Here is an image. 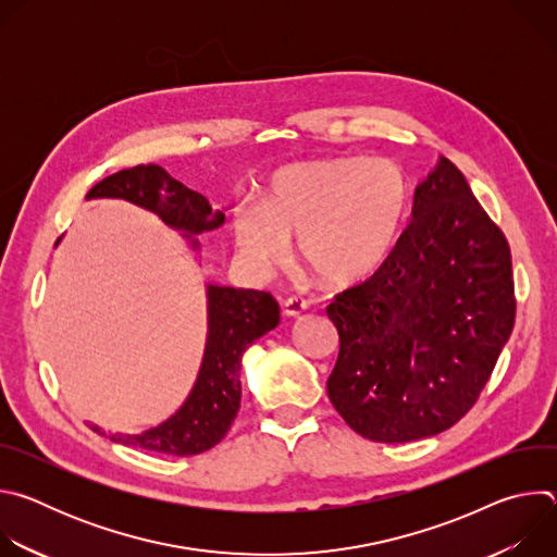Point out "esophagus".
Instances as JSON below:
<instances>
[{
    "label": "esophagus",
    "instance_id": "34e87169",
    "mask_svg": "<svg viewBox=\"0 0 557 557\" xmlns=\"http://www.w3.org/2000/svg\"><path fill=\"white\" fill-rule=\"evenodd\" d=\"M282 310H284L286 317H299V314L306 310V301L299 299V297H288V299L284 301Z\"/></svg>",
    "mask_w": 557,
    "mask_h": 557
}]
</instances>
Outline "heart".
<instances>
[{
    "instance_id": "obj_1",
    "label": "heart",
    "mask_w": 557,
    "mask_h": 557,
    "mask_svg": "<svg viewBox=\"0 0 557 557\" xmlns=\"http://www.w3.org/2000/svg\"><path fill=\"white\" fill-rule=\"evenodd\" d=\"M412 205L404 170L368 158H326L273 174L262 205L235 209L240 251L280 267L299 237L304 264L324 284L346 288L372 277L399 245Z\"/></svg>"
}]
</instances>
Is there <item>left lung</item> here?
<instances>
[{
  "instance_id": "left-lung-1",
  "label": "left lung",
  "mask_w": 557,
  "mask_h": 557,
  "mask_svg": "<svg viewBox=\"0 0 557 557\" xmlns=\"http://www.w3.org/2000/svg\"><path fill=\"white\" fill-rule=\"evenodd\" d=\"M326 314L339 333L329 399L359 436H434L479 401L516 322L511 251L451 161L417 187L389 260Z\"/></svg>"
}]
</instances>
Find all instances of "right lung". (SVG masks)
I'll use <instances>...</instances> for the list:
<instances>
[{
    "label": "right lung",
    "instance_id": "1",
    "mask_svg": "<svg viewBox=\"0 0 557 557\" xmlns=\"http://www.w3.org/2000/svg\"><path fill=\"white\" fill-rule=\"evenodd\" d=\"M88 198L129 200L149 209L163 222L191 233L218 228L224 222V213L211 209L202 194L187 189L158 165H136L116 172L97 183ZM277 324L280 304L271 293L209 286L207 348L189 399L158 428L143 434H112L110 438L168 456H196L218 445L240 410L243 355ZM92 430L99 432V428Z\"/></svg>",
    "mask_w": 557,
    "mask_h": 557
}]
</instances>
